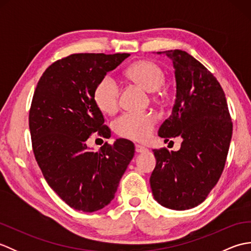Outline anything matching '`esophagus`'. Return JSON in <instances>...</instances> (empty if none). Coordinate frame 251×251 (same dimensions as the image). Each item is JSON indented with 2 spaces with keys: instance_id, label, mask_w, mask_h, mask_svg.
Here are the masks:
<instances>
[{
  "instance_id": "1",
  "label": "esophagus",
  "mask_w": 251,
  "mask_h": 251,
  "mask_svg": "<svg viewBox=\"0 0 251 251\" xmlns=\"http://www.w3.org/2000/svg\"><path fill=\"white\" fill-rule=\"evenodd\" d=\"M135 148H136V152L137 153H146V152H148V149L143 148V147H141L139 145H136Z\"/></svg>"
}]
</instances>
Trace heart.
I'll return each mask as SVG.
<instances>
[{"label": "heart", "mask_w": 251, "mask_h": 251, "mask_svg": "<svg viewBox=\"0 0 251 251\" xmlns=\"http://www.w3.org/2000/svg\"><path fill=\"white\" fill-rule=\"evenodd\" d=\"M126 75L149 93H153L162 86L165 81L163 69L149 60L134 62L126 70ZM120 85L108 74L96 85L94 100L96 105L103 113L111 114L119 105ZM156 124L155 116L150 113H125L114 122L116 134L134 141H147Z\"/></svg>", "instance_id": "heart-1"}]
</instances>
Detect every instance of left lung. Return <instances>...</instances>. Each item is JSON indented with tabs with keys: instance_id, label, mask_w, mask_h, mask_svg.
Segmentation results:
<instances>
[{
	"instance_id": "8db88e82",
	"label": "left lung",
	"mask_w": 251,
	"mask_h": 251,
	"mask_svg": "<svg viewBox=\"0 0 251 251\" xmlns=\"http://www.w3.org/2000/svg\"><path fill=\"white\" fill-rule=\"evenodd\" d=\"M173 60L176 100L158 136L181 137L178 151L154 150L156 166L150 178L158 204L186 210L201 204L225 168L233 125L226 95L217 78L188 52L157 51Z\"/></svg>"
}]
</instances>
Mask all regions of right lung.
<instances>
[{
    "mask_svg": "<svg viewBox=\"0 0 251 251\" xmlns=\"http://www.w3.org/2000/svg\"><path fill=\"white\" fill-rule=\"evenodd\" d=\"M129 54H73L52 63L36 85L29 113L32 147L50 188L75 210L102 209L135 155L134 143L116 139L98 152L86 141L108 127L94 100L96 85Z\"/></svg>",
    "mask_w": 251,
    "mask_h": 251,
    "instance_id": "right-lung-1",
    "label": "right lung"
}]
</instances>
